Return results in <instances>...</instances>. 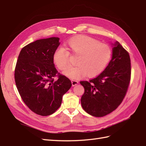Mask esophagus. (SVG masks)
I'll use <instances>...</instances> for the list:
<instances>
[{
    "label": "esophagus",
    "mask_w": 146,
    "mask_h": 146,
    "mask_svg": "<svg viewBox=\"0 0 146 146\" xmlns=\"http://www.w3.org/2000/svg\"><path fill=\"white\" fill-rule=\"evenodd\" d=\"M71 84H72V86H75V85H78V81H76V80H71Z\"/></svg>",
    "instance_id": "1"
}]
</instances>
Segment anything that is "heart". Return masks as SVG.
<instances>
[{"label": "heart", "mask_w": 146, "mask_h": 146, "mask_svg": "<svg viewBox=\"0 0 146 146\" xmlns=\"http://www.w3.org/2000/svg\"><path fill=\"white\" fill-rule=\"evenodd\" d=\"M65 46L71 54L78 56L75 61L76 66L68 68L64 72L65 76L71 79L97 76L104 70L111 58L109 46L88 36L74 37L68 40ZM68 52L59 48L54 52L52 61L58 70L63 71L68 65Z\"/></svg>", "instance_id": "heart-1"}]
</instances>
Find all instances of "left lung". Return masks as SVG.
Listing matches in <instances>:
<instances>
[{
	"label": "left lung",
	"instance_id": "1",
	"mask_svg": "<svg viewBox=\"0 0 146 146\" xmlns=\"http://www.w3.org/2000/svg\"><path fill=\"white\" fill-rule=\"evenodd\" d=\"M112 55L108 66L97 77L80 82L85 88L82 108L92 116L100 117L115 110L126 94L131 80V59L118 41L111 43Z\"/></svg>",
	"mask_w": 146,
	"mask_h": 146
}]
</instances>
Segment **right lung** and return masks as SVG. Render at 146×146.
Instances as JSON below:
<instances>
[{
  "label": "right lung",
  "instance_id": "add662e5",
  "mask_svg": "<svg viewBox=\"0 0 146 146\" xmlns=\"http://www.w3.org/2000/svg\"><path fill=\"white\" fill-rule=\"evenodd\" d=\"M60 44L58 37L38 39L21 49L15 69V81L24 103L36 114L51 115L60 107L63 96L71 86L64 75L53 78L58 71L52 55Z\"/></svg>",
  "mask_w": 146,
  "mask_h": 146
}]
</instances>
